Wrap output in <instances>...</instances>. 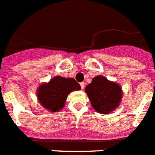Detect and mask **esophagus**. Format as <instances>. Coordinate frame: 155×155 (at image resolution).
Returning <instances> with one entry per match:
<instances>
[{"instance_id": "34e87169", "label": "esophagus", "mask_w": 155, "mask_h": 155, "mask_svg": "<svg viewBox=\"0 0 155 155\" xmlns=\"http://www.w3.org/2000/svg\"><path fill=\"white\" fill-rule=\"evenodd\" d=\"M80 86H81L82 89H84V87H85V84H84V82H82V83H80Z\"/></svg>"}]
</instances>
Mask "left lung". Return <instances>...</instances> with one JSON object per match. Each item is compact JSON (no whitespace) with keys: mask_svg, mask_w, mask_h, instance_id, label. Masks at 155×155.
Segmentation results:
<instances>
[{"mask_svg":"<svg viewBox=\"0 0 155 155\" xmlns=\"http://www.w3.org/2000/svg\"><path fill=\"white\" fill-rule=\"evenodd\" d=\"M93 109L100 114L112 112L122 101L123 90L115 82L108 80L104 75H97L85 87Z\"/></svg>","mask_w":155,"mask_h":155,"instance_id":"1","label":"left lung"}]
</instances>
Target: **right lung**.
I'll return each mask as SVG.
<instances>
[{"instance_id": "add662e5", "label": "right lung", "mask_w": 155, "mask_h": 155, "mask_svg": "<svg viewBox=\"0 0 155 155\" xmlns=\"http://www.w3.org/2000/svg\"><path fill=\"white\" fill-rule=\"evenodd\" d=\"M80 89V85L73 78L56 75L49 82L43 83L38 87L36 96L41 106L49 112H58L64 108L69 94Z\"/></svg>"}]
</instances>
